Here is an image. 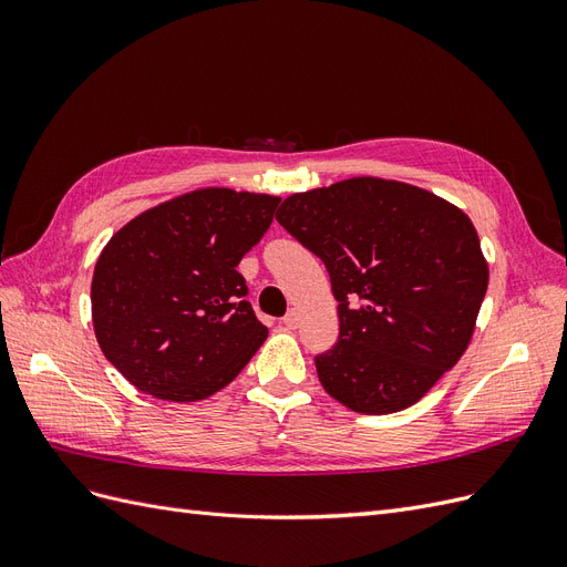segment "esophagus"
<instances>
[{
  "label": "esophagus",
  "mask_w": 567,
  "mask_h": 567,
  "mask_svg": "<svg viewBox=\"0 0 567 567\" xmlns=\"http://www.w3.org/2000/svg\"><path fill=\"white\" fill-rule=\"evenodd\" d=\"M281 323L286 326V329H298V323H300V315H298V310H290V312L281 319Z\"/></svg>",
  "instance_id": "esophagus-1"
}]
</instances>
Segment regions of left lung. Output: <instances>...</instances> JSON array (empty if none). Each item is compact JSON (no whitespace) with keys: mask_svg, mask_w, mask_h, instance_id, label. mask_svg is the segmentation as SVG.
I'll return each instance as SVG.
<instances>
[{"mask_svg":"<svg viewBox=\"0 0 567 567\" xmlns=\"http://www.w3.org/2000/svg\"><path fill=\"white\" fill-rule=\"evenodd\" d=\"M277 221L331 277L340 336L315 364L340 404L371 416L406 409L466 352L489 269L456 205L352 177L288 196Z\"/></svg>","mask_w":567,"mask_h":567,"instance_id":"1","label":"left lung"}]
</instances>
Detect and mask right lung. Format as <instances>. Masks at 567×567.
Wrapping results in <instances>:
<instances>
[{
    "mask_svg": "<svg viewBox=\"0 0 567 567\" xmlns=\"http://www.w3.org/2000/svg\"><path fill=\"white\" fill-rule=\"evenodd\" d=\"M277 196L198 188L136 215L101 250L92 321L101 352L146 394L198 402L229 385L267 338L241 257Z\"/></svg>",
    "mask_w": 567,
    "mask_h": 567,
    "instance_id": "add662e5",
    "label": "right lung"
}]
</instances>
